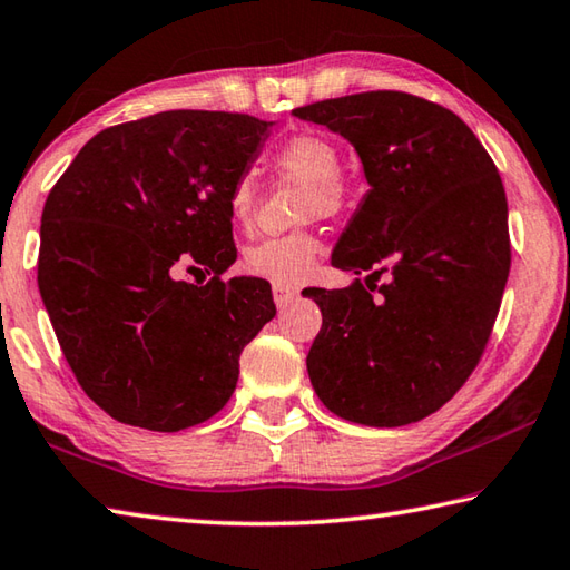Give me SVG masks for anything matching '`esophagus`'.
<instances>
[{
  "label": "esophagus",
  "mask_w": 570,
  "mask_h": 570,
  "mask_svg": "<svg viewBox=\"0 0 570 570\" xmlns=\"http://www.w3.org/2000/svg\"><path fill=\"white\" fill-rule=\"evenodd\" d=\"M295 295H297L295 287H285V285L273 287V297H275V305L279 307V311H285V307L295 301Z\"/></svg>",
  "instance_id": "obj_1"
}]
</instances>
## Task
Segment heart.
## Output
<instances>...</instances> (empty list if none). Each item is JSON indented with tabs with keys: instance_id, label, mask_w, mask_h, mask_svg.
Instances as JSON below:
<instances>
[{
	"instance_id": "b5f03b06",
	"label": "heart",
	"mask_w": 570,
	"mask_h": 570,
	"mask_svg": "<svg viewBox=\"0 0 570 570\" xmlns=\"http://www.w3.org/2000/svg\"><path fill=\"white\" fill-rule=\"evenodd\" d=\"M275 165L285 175L303 179L313 185V207L323 213H333L343 199L341 175L343 159L337 147L323 135H295L293 139L277 149ZM255 187L249 177L237 179L235 187L229 189V215L235 223H245L253 209ZM321 243L313 235H285V237H267L263 243L247 247L245 269L257 277H265L275 285H295L313 273Z\"/></svg>"
}]
</instances>
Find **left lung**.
Instances as JSON below:
<instances>
[{
  "label": "left lung",
  "instance_id": "1",
  "mask_svg": "<svg viewBox=\"0 0 570 570\" xmlns=\"http://www.w3.org/2000/svg\"><path fill=\"white\" fill-rule=\"evenodd\" d=\"M293 115L345 137L371 187L333 267L391 273L381 297L357 277L343 291H303L323 313L307 375L345 421H423L473 373L501 307L511 269L501 177L471 127L421 97L363 92Z\"/></svg>",
  "mask_w": 570,
  "mask_h": 570
}]
</instances>
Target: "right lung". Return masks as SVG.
I'll use <instances>...</instances> for the list:
<instances>
[{
	"label": "right lung",
	"mask_w": 570,
	"mask_h": 570,
	"mask_svg": "<svg viewBox=\"0 0 570 570\" xmlns=\"http://www.w3.org/2000/svg\"><path fill=\"white\" fill-rule=\"evenodd\" d=\"M273 125L173 109L109 127L49 193L39 293L77 383L115 421L175 433L235 393L275 303L263 277L223 279L237 259L227 199ZM189 258L207 286L174 279Z\"/></svg>",
	"instance_id": "add662e5"
}]
</instances>
